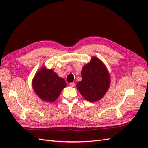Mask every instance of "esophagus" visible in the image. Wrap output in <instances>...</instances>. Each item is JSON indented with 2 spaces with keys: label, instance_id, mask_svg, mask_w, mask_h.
Here are the masks:
<instances>
[{
  "label": "esophagus",
  "instance_id": "obj_1",
  "mask_svg": "<svg viewBox=\"0 0 148 148\" xmlns=\"http://www.w3.org/2000/svg\"><path fill=\"white\" fill-rule=\"evenodd\" d=\"M70 86H71V87H74V86H75V83H70Z\"/></svg>",
  "mask_w": 148,
  "mask_h": 148
}]
</instances>
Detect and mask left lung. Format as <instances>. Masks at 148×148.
<instances>
[{
    "label": "left lung",
    "mask_w": 148,
    "mask_h": 148,
    "mask_svg": "<svg viewBox=\"0 0 148 148\" xmlns=\"http://www.w3.org/2000/svg\"><path fill=\"white\" fill-rule=\"evenodd\" d=\"M82 79L76 84L77 89L88 101L95 102L104 96L110 86V75L105 64L96 56L81 71Z\"/></svg>",
    "instance_id": "8db88e82"
}]
</instances>
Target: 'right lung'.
Here are the masks:
<instances>
[{
	"label": "right lung",
	"mask_w": 148,
	"mask_h": 148,
	"mask_svg": "<svg viewBox=\"0 0 148 148\" xmlns=\"http://www.w3.org/2000/svg\"><path fill=\"white\" fill-rule=\"evenodd\" d=\"M32 85L36 94L42 100L53 102L58 99L63 89L67 86V83L53 69H46L43 66L36 73Z\"/></svg>",
	"instance_id": "1"
}]
</instances>
